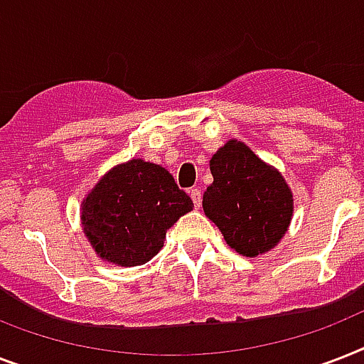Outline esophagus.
Instances as JSON below:
<instances>
[{
  "label": "esophagus",
  "mask_w": 364,
  "mask_h": 364,
  "mask_svg": "<svg viewBox=\"0 0 364 364\" xmlns=\"http://www.w3.org/2000/svg\"><path fill=\"white\" fill-rule=\"evenodd\" d=\"M188 194H191V198H193L194 208H200V204H202V193H200V188H191Z\"/></svg>",
  "instance_id": "obj_1"
}]
</instances>
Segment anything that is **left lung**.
I'll return each instance as SVG.
<instances>
[{"mask_svg":"<svg viewBox=\"0 0 364 364\" xmlns=\"http://www.w3.org/2000/svg\"><path fill=\"white\" fill-rule=\"evenodd\" d=\"M210 170L202 205L228 245L245 257L274 247L293 217V194L279 171L234 139L213 154Z\"/></svg>","mask_w":364,"mask_h":364,"instance_id":"8db88e82","label":"left lung"}]
</instances>
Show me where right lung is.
<instances>
[{"instance_id":"add662e5","label":"right lung","mask_w":364,"mask_h":364,"mask_svg":"<svg viewBox=\"0 0 364 364\" xmlns=\"http://www.w3.org/2000/svg\"><path fill=\"white\" fill-rule=\"evenodd\" d=\"M193 208L162 166L134 159L100 179L82 202L81 219L102 259L139 266L159 253L166 230Z\"/></svg>"}]
</instances>
